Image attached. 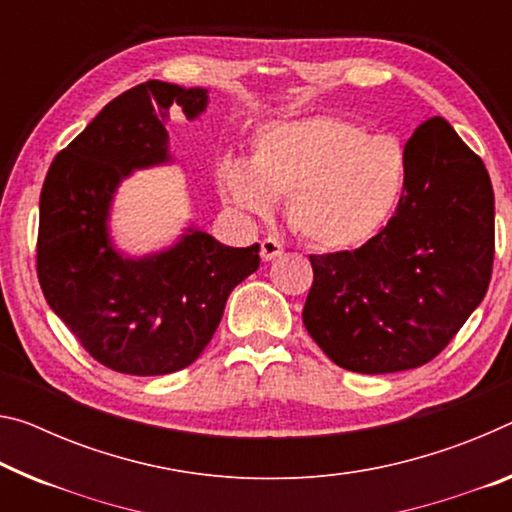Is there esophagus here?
I'll return each instance as SVG.
<instances>
[{
	"label": "esophagus",
	"instance_id": "obj_1",
	"mask_svg": "<svg viewBox=\"0 0 512 512\" xmlns=\"http://www.w3.org/2000/svg\"><path fill=\"white\" fill-rule=\"evenodd\" d=\"M262 259L264 262H271V259H278L282 253H285V248H282V243L273 237H266L262 239Z\"/></svg>",
	"mask_w": 512,
	"mask_h": 512
}]
</instances>
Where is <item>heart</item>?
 <instances>
[{
	"instance_id": "obj_1",
	"label": "heart",
	"mask_w": 512,
	"mask_h": 512,
	"mask_svg": "<svg viewBox=\"0 0 512 512\" xmlns=\"http://www.w3.org/2000/svg\"><path fill=\"white\" fill-rule=\"evenodd\" d=\"M221 186L234 205L271 216L289 198V225L321 250H348L376 237L408 186V150L394 134L342 116L264 125L250 164L225 161Z\"/></svg>"
}]
</instances>
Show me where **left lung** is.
Listing matches in <instances>:
<instances>
[{"instance_id":"1","label":"left lung","mask_w":512,"mask_h":512,"mask_svg":"<svg viewBox=\"0 0 512 512\" xmlns=\"http://www.w3.org/2000/svg\"><path fill=\"white\" fill-rule=\"evenodd\" d=\"M405 150L408 186L383 230L355 250L310 255L303 323L348 371L431 362L490 287L494 191L481 157L440 116L421 123Z\"/></svg>"}]
</instances>
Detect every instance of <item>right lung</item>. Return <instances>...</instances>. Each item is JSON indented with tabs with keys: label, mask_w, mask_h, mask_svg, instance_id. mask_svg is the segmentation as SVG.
I'll return each mask as SVG.
<instances>
[{
	"label": "right lung",
	"mask_w": 512,
	"mask_h": 512,
	"mask_svg": "<svg viewBox=\"0 0 512 512\" xmlns=\"http://www.w3.org/2000/svg\"><path fill=\"white\" fill-rule=\"evenodd\" d=\"M196 118L205 88L150 79L111 100L56 154L40 191L36 273L47 305L84 351L129 376H164L198 360L227 296L259 269V243L230 248L189 230L166 253L123 259L107 218L118 182L168 161V113Z\"/></svg>",
	"instance_id": "right-lung-1"
}]
</instances>
